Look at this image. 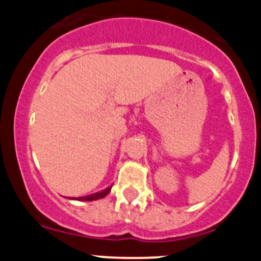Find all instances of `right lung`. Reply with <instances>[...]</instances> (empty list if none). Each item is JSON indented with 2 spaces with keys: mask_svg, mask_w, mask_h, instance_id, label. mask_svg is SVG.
Returning <instances> with one entry per match:
<instances>
[{
  "mask_svg": "<svg viewBox=\"0 0 261 261\" xmlns=\"http://www.w3.org/2000/svg\"><path fill=\"white\" fill-rule=\"evenodd\" d=\"M110 190H112V187L107 188L106 190H101V191H99V193L92 194V195L81 196V197H68V199H70V200H79V201H94V200H99V199H103V197H106L108 194L110 193Z\"/></svg>",
  "mask_w": 261,
  "mask_h": 261,
  "instance_id": "obj_1",
  "label": "right lung"
}]
</instances>
